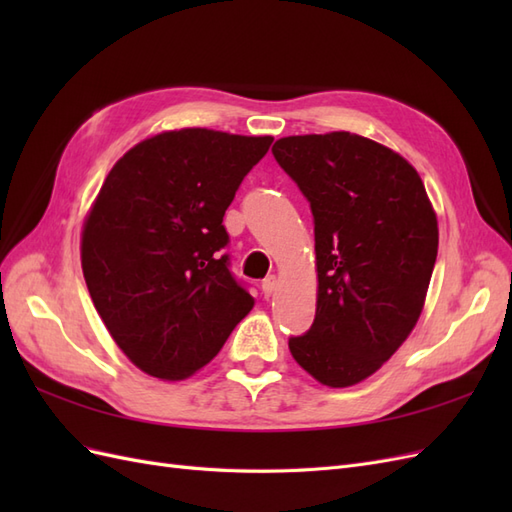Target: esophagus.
I'll use <instances>...</instances> for the list:
<instances>
[{
  "instance_id": "esophagus-1",
  "label": "esophagus",
  "mask_w": 512,
  "mask_h": 512,
  "mask_svg": "<svg viewBox=\"0 0 512 512\" xmlns=\"http://www.w3.org/2000/svg\"><path fill=\"white\" fill-rule=\"evenodd\" d=\"M275 288H277V277L275 275H269V277H265V280H262V294H265V297H271Z\"/></svg>"
}]
</instances>
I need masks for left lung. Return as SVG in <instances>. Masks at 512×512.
I'll use <instances>...</instances> for the list:
<instances>
[{
	"instance_id": "left-lung-1",
	"label": "left lung",
	"mask_w": 512,
	"mask_h": 512,
	"mask_svg": "<svg viewBox=\"0 0 512 512\" xmlns=\"http://www.w3.org/2000/svg\"><path fill=\"white\" fill-rule=\"evenodd\" d=\"M273 156L314 215L318 301L288 348L309 376L344 389L406 342L438 256V220L414 166L350 132L286 136Z\"/></svg>"
}]
</instances>
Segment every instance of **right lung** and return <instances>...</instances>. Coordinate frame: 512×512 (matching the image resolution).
<instances>
[{
    "label": "right lung",
    "mask_w": 512,
    "mask_h": 512,
    "mask_svg": "<svg viewBox=\"0 0 512 512\" xmlns=\"http://www.w3.org/2000/svg\"><path fill=\"white\" fill-rule=\"evenodd\" d=\"M271 143L207 128L162 132L104 179L83 226V275L108 333L145 374L192 376L254 307L228 269L222 220Z\"/></svg>",
    "instance_id": "right-lung-1"
}]
</instances>
